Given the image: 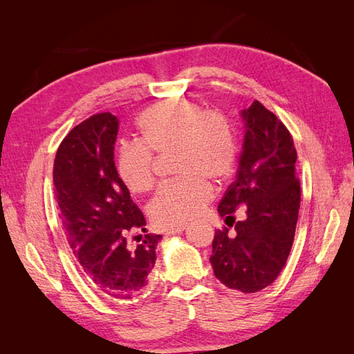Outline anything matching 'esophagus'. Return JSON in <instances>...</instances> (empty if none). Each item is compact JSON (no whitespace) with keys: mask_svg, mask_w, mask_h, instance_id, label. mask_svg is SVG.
Returning a JSON list of instances; mask_svg holds the SVG:
<instances>
[{"mask_svg":"<svg viewBox=\"0 0 354 354\" xmlns=\"http://www.w3.org/2000/svg\"><path fill=\"white\" fill-rule=\"evenodd\" d=\"M185 229H186V226H177V227H171V229H168V230H167V234H177V233L185 232Z\"/></svg>","mask_w":354,"mask_h":354,"instance_id":"esophagus-1","label":"esophagus"}]
</instances>
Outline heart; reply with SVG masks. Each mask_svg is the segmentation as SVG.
Instances as JSON below:
<instances>
[{
  "label": "heart",
  "instance_id": "b5f03b06",
  "mask_svg": "<svg viewBox=\"0 0 354 354\" xmlns=\"http://www.w3.org/2000/svg\"><path fill=\"white\" fill-rule=\"evenodd\" d=\"M138 130L142 142L118 147V177L128 190L145 194L155 181L152 152L174 151V169L180 177L159 186L147 212L160 229L194 220L214 196L208 180H226L236 165L238 143L230 121L194 100L168 99L140 115Z\"/></svg>",
  "mask_w": 354,
  "mask_h": 354
}]
</instances>
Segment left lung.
Returning <instances> with one entry per match:
<instances>
[{"mask_svg":"<svg viewBox=\"0 0 354 354\" xmlns=\"http://www.w3.org/2000/svg\"><path fill=\"white\" fill-rule=\"evenodd\" d=\"M241 116L245 137L236 180L218 205L220 216L235 229L216 230L209 261L221 283L251 294L269 286L283 269L292 248L301 189L294 140L283 122L259 100ZM239 206L245 208L247 218L234 223L232 214Z\"/></svg>","mask_w":354,"mask_h":354,"instance_id":"8db88e82","label":"left lung"}]
</instances>
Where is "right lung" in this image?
<instances>
[{"label": "right lung", "instance_id": "obj_1", "mask_svg": "<svg viewBox=\"0 0 354 354\" xmlns=\"http://www.w3.org/2000/svg\"><path fill=\"white\" fill-rule=\"evenodd\" d=\"M120 121L95 113L73 127L60 143L53 183L66 239L95 289L115 299L140 295L156 261L160 234L146 232L143 212L116 174L113 149Z\"/></svg>", "mask_w": 354, "mask_h": 354}]
</instances>
